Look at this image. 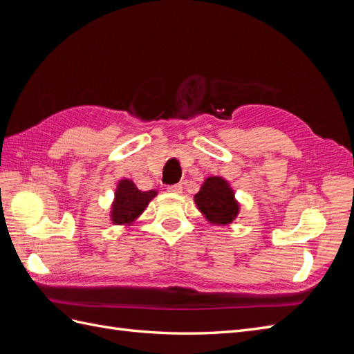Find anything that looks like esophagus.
<instances>
[{"instance_id": "34e87169", "label": "esophagus", "mask_w": 354, "mask_h": 354, "mask_svg": "<svg viewBox=\"0 0 354 354\" xmlns=\"http://www.w3.org/2000/svg\"><path fill=\"white\" fill-rule=\"evenodd\" d=\"M167 190L169 192V194H176V195H180L181 190H183V187H181V185H171L167 187Z\"/></svg>"}]
</instances>
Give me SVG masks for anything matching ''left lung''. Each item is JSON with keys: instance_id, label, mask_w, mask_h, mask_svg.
<instances>
[{"instance_id": "1", "label": "left lung", "mask_w": 354, "mask_h": 354, "mask_svg": "<svg viewBox=\"0 0 354 354\" xmlns=\"http://www.w3.org/2000/svg\"><path fill=\"white\" fill-rule=\"evenodd\" d=\"M195 205L212 226H229L241 212V203L234 198V190L221 176H209L198 194L194 196Z\"/></svg>"}]
</instances>
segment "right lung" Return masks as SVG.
I'll use <instances>...</instances> for the list:
<instances>
[{
	"label": "right lung",
	"instance_id": "obj_1",
	"mask_svg": "<svg viewBox=\"0 0 354 354\" xmlns=\"http://www.w3.org/2000/svg\"><path fill=\"white\" fill-rule=\"evenodd\" d=\"M158 195L156 190L142 192L130 178H121L115 189L109 217L115 226H131L142 216L151 201Z\"/></svg>",
	"mask_w": 354,
	"mask_h": 354
}]
</instances>
